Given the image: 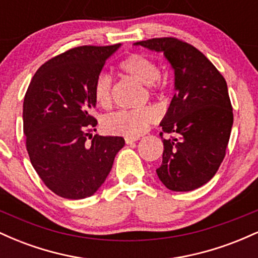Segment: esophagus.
<instances>
[{
  "mask_svg": "<svg viewBox=\"0 0 258 258\" xmlns=\"http://www.w3.org/2000/svg\"><path fill=\"white\" fill-rule=\"evenodd\" d=\"M138 137H136V138H131V137H126L125 138V142H126V144H132L133 142H137L138 141Z\"/></svg>",
  "mask_w": 258,
  "mask_h": 258,
  "instance_id": "34e87169",
  "label": "esophagus"
}]
</instances>
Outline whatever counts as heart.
<instances>
[{
    "label": "heart",
    "mask_w": 258,
    "mask_h": 258,
    "mask_svg": "<svg viewBox=\"0 0 258 258\" xmlns=\"http://www.w3.org/2000/svg\"><path fill=\"white\" fill-rule=\"evenodd\" d=\"M120 70L130 78L146 84L153 93L164 90L165 85L160 79L158 64L143 54L132 53L119 64ZM93 97L96 103L102 108L111 105V78L102 73L97 76L93 85ZM158 110L153 106H143L135 110H120L109 115L104 120L105 130L111 135L136 138L146 133L152 123L158 120Z\"/></svg>",
    "instance_id": "1"
}]
</instances>
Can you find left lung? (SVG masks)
Masks as SVG:
<instances>
[{
    "label": "left lung",
    "mask_w": 258,
    "mask_h": 258,
    "mask_svg": "<svg viewBox=\"0 0 258 258\" xmlns=\"http://www.w3.org/2000/svg\"><path fill=\"white\" fill-rule=\"evenodd\" d=\"M135 44L162 52L174 70L176 93L160 123L164 153L156 173L170 190H194L215 176L226 156L233 126L226 80L199 49L178 38ZM164 133L175 137L165 140Z\"/></svg>",
    "instance_id": "8db88e82"
}]
</instances>
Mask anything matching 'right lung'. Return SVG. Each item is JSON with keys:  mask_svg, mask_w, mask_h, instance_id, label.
<instances>
[{"mask_svg": "<svg viewBox=\"0 0 258 258\" xmlns=\"http://www.w3.org/2000/svg\"><path fill=\"white\" fill-rule=\"evenodd\" d=\"M120 46H80L61 53L38 68L25 93L29 158L47 188L65 199L96 193L125 146L122 137L90 135L97 126L91 115L94 81Z\"/></svg>", "mask_w": 258, "mask_h": 258, "instance_id": "obj_1", "label": "right lung"}]
</instances>
